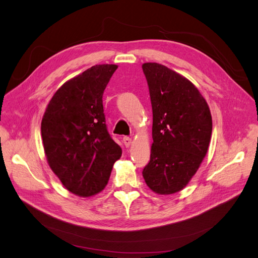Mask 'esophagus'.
I'll list each match as a JSON object with an SVG mask.
<instances>
[{"instance_id": "obj_1", "label": "esophagus", "mask_w": 258, "mask_h": 258, "mask_svg": "<svg viewBox=\"0 0 258 258\" xmlns=\"http://www.w3.org/2000/svg\"><path fill=\"white\" fill-rule=\"evenodd\" d=\"M122 142L124 144V146L126 147H129L131 144H132V139L129 138V137H123L122 139Z\"/></svg>"}]
</instances>
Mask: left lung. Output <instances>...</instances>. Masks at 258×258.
<instances>
[{
    "label": "left lung",
    "mask_w": 258,
    "mask_h": 258,
    "mask_svg": "<svg viewBox=\"0 0 258 258\" xmlns=\"http://www.w3.org/2000/svg\"><path fill=\"white\" fill-rule=\"evenodd\" d=\"M153 110L151 160L143 169L146 185L158 195L182 190L206 157L212 116L190 81L156 62L142 66Z\"/></svg>",
    "instance_id": "obj_1"
}]
</instances>
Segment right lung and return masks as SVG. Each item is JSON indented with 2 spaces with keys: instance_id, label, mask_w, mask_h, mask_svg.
Here are the masks:
<instances>
[{
  "instance_id": "add662e5",
  "label": "right lung",
  "mask_w": 258,
  "mask_h": 258,
  "mask_svg": "<svg viewBox=\"0 0 258 258\" xmlns=\"http://www.w3.org/2000/svg\"><path fill=\"white\" fill-rule=\"evenodd\" d=\"M116 64H97L66 82L54 92L44 113L41 131L52 172L80 197L102 191L120 146L107 132L103 92Z\"/></svg>"
}]
</instances>
